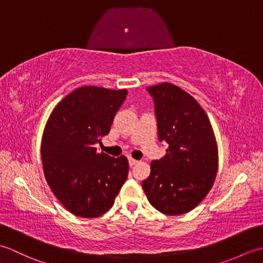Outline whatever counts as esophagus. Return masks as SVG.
<instances>
[{"label":"esophagus","mask_w":263,"mask_h":263,"mask_svg":"<svg viewBox=\"0 0 263 263\" xmlns=\"http://www.w3.org/2000/svg\"><path fill=\"white\" fill-rule=\"evenodd\" d=\"M137 163H138V160L133 159V158H128V165L130 166H135Z\"/></svg>","instance_id":"1"}]
</instances>
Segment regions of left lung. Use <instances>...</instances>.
Returning a JSON list of instances; mask_svg holds the SVG:
<instances>
[{
    "label": "left lung",
    "mask_w": 263,
    "mask_h": 263,
    "mask_svg": "<svg viewBox=\"0 0 263 263\" xmlns=\"http://www.w3.org/2000/svg\"><path fill=\"white\" fill-rule=\"evenodd\" d=\"M155 103L159 141L166 155L150 164L142 182L150 204L165 215L194 209L209 193L218 170V147L208 115L191 95L173 83L147 88Z\"/></svg>",
    "instance_id": "8db88e82"
}]
</instances>
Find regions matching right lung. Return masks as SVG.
<instances>
[{
    "mask_svg": "<svg viewBox=\"0 0 263 263\" xmlns=\"http://www.w3.org/2000/svg\"><path fill=\"white\" fill-rule=\"evenodd\" d=\"M126 95V89L78 88L55 106L44 128V175L55 197L78 217L108 211L127 178L125 156L114 158L96 148Z\"/></svg>",
    "mask_w": 263,
    "mask_h": 263,
    "instance_id": "right-lung-1",
    "label": "right lung"
}]
</instances>
